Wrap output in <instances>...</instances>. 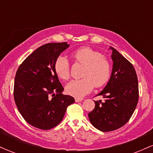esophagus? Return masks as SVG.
Segmentation results:
<instances>
[{
	"instance_id": "34e87169",
	"label": "esophagus",
	"mask_w": 153,
	"mask_h": 153,
	"mask_svg": "<svg viewBox=\"0 0 153 153\" xmlns=\"http://www.w3.org/2000/svg\"><path fill=\"white\" fill-rule=\"evenodd\" d=\"M82 100H83L82 98H75V102H80V101H82Z\"/></svg>"
}]
</instances>
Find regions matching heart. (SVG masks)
<instances>
[{"mask_svg":"<svg viewBox=\"0 0 153 153\" xmlns=\"http://www.w3.org/2000/svg\"><path fill=\"white\" fill-rule=\"evenodd\" d=\"M72 57L76 62L84 66L82 79L72 80L66 86L68 94L77 98L83 97L93 90L94 87H102L109 80L111 64L99 52L89 48L81 47L72 53ZM54 71L61 80L70 78V65L68 59L59 56L54 62Z\"/></svg>","mask_w":153,"mask_h":153,"instance_id":"heart-1","label":"heart"}]
</instances>
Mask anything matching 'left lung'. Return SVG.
<instances>
[{
  "label": "left lung",
  "mask_w": 153,
  "mask_h": 153,
  "mask_svg": "<svg viewBox=\"0 0 153 153\" xmlns=\"http://www.w3.org/2000/svg\"><path fill=\"white\" fill-rule=\"evenodd\" d=\"M112 50L113 69L106 87L97 96L104 101H94V109L88 114L92 125L101 131L122 127L134 113L138 103V80L132 64L114 48Z\"/></svg>",
  "instance_id": "left-lung-1"
}]
</instances>
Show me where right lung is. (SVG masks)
<instances>
[{
    "label": "right lung",
    "instance_id": "1",
    "mask_svg": "<svg viewBox=\"0 0 153 153\" xmlns=\"http://www.w3.org/2000/svg\"><path fill=\"white\" fill-rule=\"evenodd\" d=\"M69 47L67 42L47 43L28 56L16 73L13 97L23 118L38 129L47 130L59 124L74 98L64 90L54 71L57 57Z\"/></svg>",
    "mask_w": 153,
    "mask_h": 153
}]
</instances>
